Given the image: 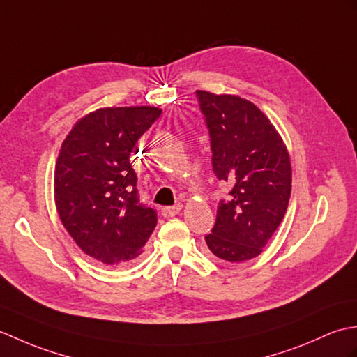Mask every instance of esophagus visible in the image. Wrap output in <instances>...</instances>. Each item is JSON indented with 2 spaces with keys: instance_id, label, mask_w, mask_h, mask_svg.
I'll use <instances>...</instances> for the list:
<instances>
[{
  "instance_id": "34e87169",
  "label": "esophagus",
  "mask_w": 357,
  "mask_h": 357,
  "mask_svg": "<svg viewBox=\"0 0 357 357\" xmlns=\"http://www.w3.org/2000/svg\"><path fill=\"white\" fill-rule=\"evenodd\" d=\"M181 210H183V206L181 204H178V206L174 207H164L161 211H162V216L164 218H173L181 213Z\"/></svg>"
}]
</instances>
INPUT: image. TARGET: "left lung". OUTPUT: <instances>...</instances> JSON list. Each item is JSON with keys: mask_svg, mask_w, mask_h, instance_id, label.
Listing matches in <instances>:
<instances>
[{"mask_svg": "<svg viewBox=\"0 0 357 357\" xmlns=\"http://www.w3.org/2000/svg\"><path fill=\"white\" fill-rule=\"evenodd\" d=\"M213 170L233 188L219 202L206 236L208 253L239 264L259 256L278 230L291 195V162L282 136L265 113L238 95L198 90Z\"/></svg>", "mask_w": 357, "mask_h": 357, "instance_id": "left-lung-1", "label": "left lung"}]
</instances>
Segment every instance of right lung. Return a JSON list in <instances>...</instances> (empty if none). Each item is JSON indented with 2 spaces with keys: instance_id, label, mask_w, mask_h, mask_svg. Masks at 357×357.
<instances>
[{
  "instance_id": "1",
  "label": "right lung",
  "mask_w": 357,
  "mask_h": 357,
  "mask_svg": "<svg viewBox=\"0 0 357 357\" xmlns=\"http://www.w3.org/2000/svg\"><path fill=\"white\" fill-rule=\"evenodd\" d=\"M161 113L151 105L93 110L73 124L59 149L53 176L58 216L98 262L135 259L155 230L156 213L138 201L130 158Z\"/></svg>"
}]
</instances>
